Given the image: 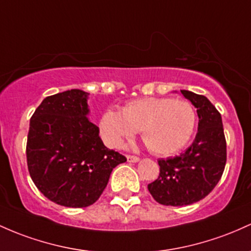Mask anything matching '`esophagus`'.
I'll return each instance as SVG.
<instances>
[{"label": "esophagus", "mask_w": 251, "mask_h": 251, "mask_svg": "<svg viewBox=\"0 0 251 251\" xmlns=\"http://www.w3.org/2000/svg\"><path fill=\"white\" fill-rule=\"evenodd\" d=\"M127 161L131 162V163H136V162L139 161V157L132 156V155H127Z\"/></svg>", "instance_id": "34e87169"}]
</instances>
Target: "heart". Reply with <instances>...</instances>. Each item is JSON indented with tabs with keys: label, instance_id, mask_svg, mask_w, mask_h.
<instances>
[{
	"label": "heart",
	"instance_id": "b5f03b06",
	"mask_svg": "<svg viewBox=\"0 0 251 251\" xmlns=\"http://www.w3.org/2000/svg\"><path fill=\"white\" fill-rule=\"evenodd\" d=\"M197 125L194 107L184 100L142 98L117 111L104 112L99 123L101 138L111 148H120L139 130L142 138L156 155L177 152L191 139Z\"/></svg>",
	"mask_w": 251,
	"mask_h": 251
}]
</instances>
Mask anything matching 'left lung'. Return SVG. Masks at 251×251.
<instances>
[{
	"label": "left lung",
	"instance_id": "obj_1",
	"mask_svg": "<svg viewBox=\"0 0 251 251\" xmlns=\"http://www.w3.org/2000/svg\"><path fill=\"white\" fill-rule=\"evenodd\" d=\"M181 93L197 108L199 124L191 147L180 156L158 159V178L148 184L153 199L166 206H186L203 199L219 182L226 163L220 113L206 96L189 90Z\"/></svg>",
	"mask_w": 251,
	"mask_h": 251
}]
</instances>
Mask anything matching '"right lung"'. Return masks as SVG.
I'll list each match as a JSON object with an SVG mask.
<instances>
[{"mask_svg": "<svg viewBox=\"0 0 251 251\" xmlns=\"http://www.w3.org/2000/svg\"><path fill=\"white\" fill-rule=\"evenodd\" d=\"M88 93L71 89L48 96L35 109L27 137V166L51 201L87 207L102 194L112 170L126 157L103 145L88 119Z\"/></svg>", "mask_w": 251, "mask_h": 251, "instance_id": "add662e5", "label": "right lung"}]
</instances>
